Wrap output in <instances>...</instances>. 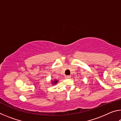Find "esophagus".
<instances>
[{
  "instance_id": "1",
  "label": "esophagus",
  "mask_w": 121,
  "mask_h": 121,
  "mask_svg": "<svg viewBox=\"0 0 121 121\" xmlns=\"http://www.w3.org/2000/svg\"><path fill=\"white\" fill-rule=\"evenodd\" d=\"M65 78L66 79H69L71 78V76H66L65 77Z\"/></svg>"
}]
</instances>
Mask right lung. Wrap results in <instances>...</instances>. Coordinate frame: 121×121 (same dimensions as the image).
Wrapping results in <instances>:
<instances>
[{"label":"right lung","instance_id":"right-lung-1","mask_svg":"<svg viewBox=\"0 0 121 121\" xmlns=\"http://www.w3.org/2000/svg\"><path fill=\"white\" fill-rule=\"evenodd\" d=\"M58 82V80H54V81H52V83L53 84V85H55V84H56Z\"/></svg>","mask_w":121,"mask_h":121}]
</instances>
